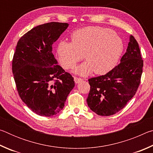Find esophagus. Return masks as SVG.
<instances>
[{"label":"esophagus","mask_w":153,"mask_h":153,"mask_svg":"<svg viewBox=\"0 0 153 153\" xmlns=\"http://www.w3.org/2000/svg\"><path fill=\"white\" fill-rule=\"evenodd\" d=\"M83 80V79L80 78V77H74V81L76 84H77V83H79L80 82H82Z\"/></svg>","instance_id":"obj_1"}]
</instances>
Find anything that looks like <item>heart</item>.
<instances>
[{
	"label": "heart",
	"mask_w": 153,
	"mask_h": 153,
	"mask_svg": "<svg viewBox=\"0 0 153 153\" xmlns=\"http://www.w3.org/2000/svg\"><path fill=\"white\" fill-rule=\"evenodd\" d=\"M71 38V42H59L56 53L65 69L73 68L84 56L86 61L74 69L81 76H88L93 71L98 75L108 73L117 65L123 51L122 40L107 28L84 27L74 32Z\"/></svg>",
	"instance_id": "1"
}]
</instances>
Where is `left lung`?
<instances>
[{
    "label": "left lung",
    "instance_id": "obj_1",
    "mask_svg": "<svg viewBox=\"0 0 153 153\" xmlns=\"http://www.w3.org/2000/svg\"><path fill=\"white\" fill-rule=\"evenodd\" d=\"M120 61L107 74L88 79L90 89L86 101L98 115L109 116L121 111L135 95L140 84L143 60L133 36Z\"/></svg>",
    "mask_w": 153,
    "mask_h": 153
}]
</instances>
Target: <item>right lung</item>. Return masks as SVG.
I'll return each instance as SVG.
<instances>
[{
  "label": "right lung",
  "instance_id": "1",
  "mask_svg": "<svg viewBox=\"0 0 153 153\" xmlns=\"http://www.w3.org/2000/svg\"><path fill=\"white\" fill-rule=\"evenodd\" d=\"M67 23L38 25L22 36L12 61V71L21 99L41 116L55 115L64 107L75 82L52 53L53 43L65 30Z\"/></svg>",
  "mask_w": 153,
  "mask_h": 153
}]
</instances>
